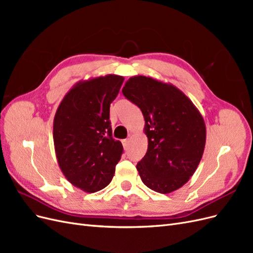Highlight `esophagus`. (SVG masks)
<instances>
[{
	"label": "esophagus",
	"mask_w": 253,
	"mask_h": 253,
	"mask_svg": "<svg viewBox=\"0 0 253 253\" xmlns=\"http://www.w3.org/2000/svg\"><path fill=\"white\" fill-rule=\"evenodd\" d=\"M122 144H124V148H125V150H127L128 145H129V139H125V140H122Z\"/></svg>",
	"instance_id": "esophagus-1"
}]
</instances>
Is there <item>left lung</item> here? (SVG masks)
I'll return each instance as SVG.
<instances>
[{
    "mask_svg": "<svg viewBox=\"0 0 253 253\" xmlns=\"http://www.w3.org/2000/svg\"><path fill=\"white\" fill-rule=\"evenodd\" d=\"M122 93L144 118L148 151L136 167L142 182L163 194L181 188L204 154L207 133L201 112L179 88L152 77H131Z\"/></svg>",
    "mask_w": 253,
    "mask_h": 253,
    "instance_id": "obj_1",
    "label": "left lung"
}]
</instances>
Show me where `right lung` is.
Segmentation results:
<instances>
[{
    "instance_id": "1",
    "label": "right lung",
    "mask_w": 253,
    "mask_h": 253,
    "mask_svg": "<svg viewBox=\"0 0 253 253\" xmlns=\"http://www.w3.org/2000/svg\"><path fill=\"white\" fill-rule=\"evenodd\" d=\"M125 78L105 75L81 80L67 91L53 118V145L65 178L94 193L111 182L124 148L112 137L110 106Z\"/></svg>"
}]
</instances>
